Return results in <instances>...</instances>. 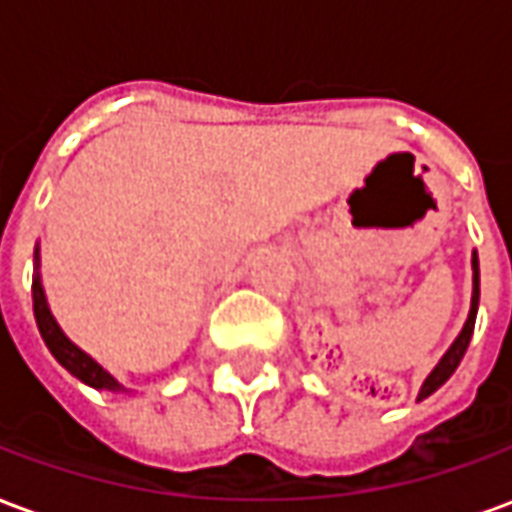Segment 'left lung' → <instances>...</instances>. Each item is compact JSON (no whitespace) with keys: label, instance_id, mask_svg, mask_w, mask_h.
<instances>
[{"label":"left lung","instance_id":"1","mask_svg":"<svg viewBox=\"0 0 512 512\" xmlns=\"http://www.w3.org/2000/svg\"><path fill=\"white\" fill-rule=\"evenodd\" d=\"M472 271V307H469V318L463 323L461 334L455 337V343L447 348V354L439 359V365L430 370V376L425 378V384L419 389L417 400H425L428 395H433V392L455 373V367L461 365L463 354H466V348H469V340H472L474 332V318H477V304H480V263H477V252L472 255Z\"/></svg>","mask_w":512,"mask_h":512}]
</instances>
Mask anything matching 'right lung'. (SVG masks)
Listing matches in <instances>:
<instances>
[{"label": "right lung", "mask_w": 512, "mask_h": 512, "mask_svg": "<svg viewBox=\"0 0 512 512\" xmlns=\"http://www.w3.org/2000/svg\"><path fill=\"white\" fill-rule=\"evenodd\" d=\"M40 257L38 249H35V277H32V307H35V321H38L40 337L43 343L51 351V356L60 362L71 376H76L82 384L93 386V389H109V392H126L123 386L117 384L115 378L106 373L104 367L95 362L93 356H87L79 348L73 345L65 332L60 329V323L54 321V315L49 310V301H46V293H43V282H40Z\"/></svg>", "instance_id": "1"}]
</instances>
